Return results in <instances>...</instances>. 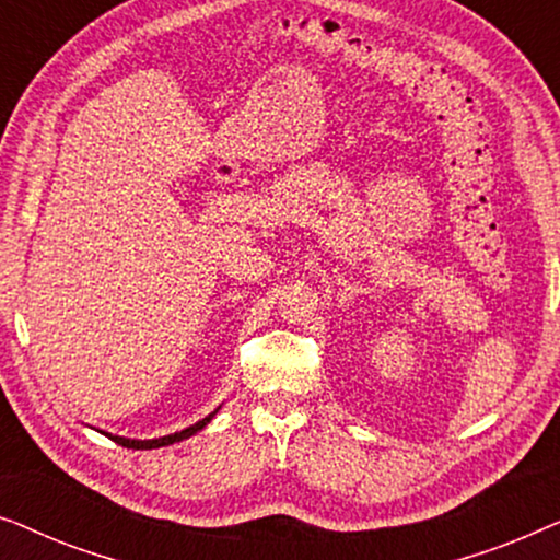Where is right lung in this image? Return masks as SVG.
I'll return each instance as SVG.
<instances>
[{"label": "right lung", "mask_w": 560, "mask_h": 560, "mask_svg": "<svg viewBox=\"0 0 560 560\" xmlns=\"http://www.w3.org/2000/svg\"><path fill=\"white\" fill-rule=\"evenodd\" d=\"M213 416H217V410H213L211 416H206L203 420H198L196 425L186 428V431H180V433H171V435H163V439H152V441H132V439H121V435H109V439H112L114 443H119V446H125V448H160V446H171V443H178V441H183V439H188V435H194V433L201 431V428H203L206 423H211V418H213Z\"/></svg>", "instance_id": "obj_1"}]
</instances>
